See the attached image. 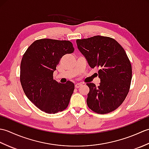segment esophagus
Masks as SVG:
<instances>
[{
  "label": "esophagus",
  "instance_id": "obj_1",
  "mask_svg": "<svg viewBox=\"0 0 149 149\" xmlns=\"http://www.w3.org/2000/svg\"><path fill=\"white\" fill-rule=\"evenodd\" d=\"M81 86H82V84H81V83H77L75 85V88H79Z\"/></svg>",
  "mask_w": 149,
  "mask_h": 149
}]
</instances>
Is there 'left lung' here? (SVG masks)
<instances>
[{"mask_svg": "<svg viewBox=\"0 0 149 149\" xmlns=\"http://www.w3.org/2000/svg\"><path fill=\"white\" fill-rule=\"evenodd\" d=\"M76 43L91 67L99 69V86L86 84L90 88L88 107L98 114L113 111L124 101L130 89L132 66L127 54L115 39L107 36L77 39Z\"/></svg>", "mask_w": 149, "mask_h": 149, "instance_id": "left-lung-1", "label": "left lung"}]
</instances>
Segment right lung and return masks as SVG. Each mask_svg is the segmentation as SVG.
<instances>
[{
  "label": "right lung",
  "mask_w": 149,
  "mask_h": 149,
  "mask_svg": "<svg viewBox=\"0 0 149 149\" xmlns=\"http://www.w3.org/2000/svg\"><path fill=\"white\" fill-rule=\"evenodd\" d=\"M72 42L49 38L37 40L24 54L20 64V79L26 95L42 111L55 114L68 107L74 84L53 79L62 57L74 52Z\"/></svg>",
  "instance_id": "obj_1"
}]
</instances>
